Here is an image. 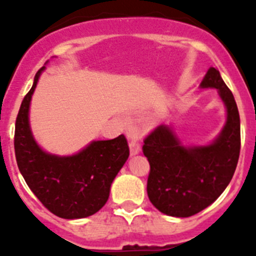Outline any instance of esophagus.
<instances>
[{"label":"esophagus","mask_w":256,"mask_h":256,"mask_svg":"<svg viewBox=\"0 0 256 256\" xmlns=\"http://www.w3.org/2000/svg\"><path fill=\"white\" fill-rule=\"evenodd\" d=\"M130 155H137V154L141 152V144H138L137 136H133L132 138H130Z\"/></svg>","instance_id":"34e87169"}]
</instances>
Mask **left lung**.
<instances>
[{"mask_svg":"<svg viewBox=\"0 0 256 256\" xmlns=\"http://www.w3.org/2000/svg\"><path fill=\"white\" fill-rule=\"evenodd\" d=\"M201 88H216L224 102L227 120L210 144L184 146L170 126H156L142 150L150 162L148 195L166 216L187 218L212 204L230 184L241 148L240 114L219 70L210 68Z\"/></svg>","mask_w":256,"mask_h":256,"instance_id":"8db88e82","label":"left lung"}]
</instances>
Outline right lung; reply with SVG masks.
<instances>
[{
  "label": "right lung",
  "mask_w": 256,
  "mask_h": 256,
  "mask_svg": "<svg viewBox=\"0 0 256 256\" xmlns=\"http://www.w3.org/2000/svg\"><path fill=\"white\" fill-rule=\"evenodd\" d=\"M44 68L36 74L16 118L14 148L18 166L32 192L52 214L64 219L86 218L106 204L112 180L130 156V148L120 134L108 141H92L70 156L42 150L32 134L29 106Z\"/></svg>",
  "instance_id": "right-lung-1"
}]
</instances>
